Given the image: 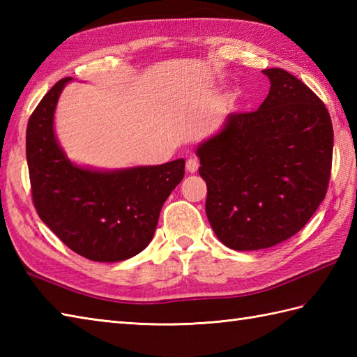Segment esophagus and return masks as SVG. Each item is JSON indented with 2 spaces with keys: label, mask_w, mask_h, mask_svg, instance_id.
Listing matches in <instances>:
<instances>
[{
  "label": "esophagus",
  "mask_w": 357,
  "mask_h": 357,
  "mask_svg": "<svg viewBox=\"0 0 357 357\" xmlns=\"http://www.w3.org/2000/svg\"><path fill=\"white\" fill-rule=\"evenodd\" d=\"M185 169H187V172L188 173H195V172H198V169H199V162H198V159L196 158H190L187 161V164H185Z\"/></svg>",
  "instance_id": "34e87169"
}]
</instances>
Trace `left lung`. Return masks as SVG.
Masks as SVG:
<instances>
[{
  "label": "left lung",
  "instance_id": "1",
  "mask_svg": "<svg viewBox=\"0 0 357 357\" xmlns=\"http://www.w3.org/2000/svg\"><path fill=\"white\" fill-rule=\"evenodd\" d=\"M259 109L231 113L199 144L206 213L218 239L239 252L268 248L304 227L327 193L333 126L312 89L282 69H265Z\"/></svg>",
  "mask_w": 357,
  "mask_h": 357
}]
</instances>
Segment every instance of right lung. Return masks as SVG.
Returning <instances> with one entry per match:
<instances>
[{"label":"right lung","instance_id":"obj_1","mask_svg":"<svg viewBox=\"0 0 357 357\" xmlns=\"http://www.w3.org/2000/svg\"><path fill=\"white\" fill-rule=\"evenodd\" d=\"M59 79L29 118L26 156L38 216L75 253L119 262L153 238L165 199L184 178V159L162 165L101 172L67 159L53 132Z\"/></svg>","mask_w":357,"mask_h":357}]
</instances>
